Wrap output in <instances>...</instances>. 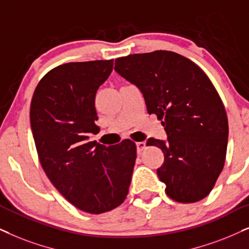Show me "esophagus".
<instances>
[{
    "label": "esophagus",
    "mask_w": 249,
    "mask_h": 249,
    "mask_svg": "<svg viewBox=\"0 0 249 249\" xmlns=\"http://www.w3.org/2000/svg\"><path fill=\"white\" fill-rule=\"evenodd\" d=\"M137 149H138L139 154H141V151L144 150V149H145V142L144 141L137 142Z\"/></svg>",
    "instance_id": "obj_1"
}]
</instances>
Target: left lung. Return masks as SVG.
<instances>
[{"label":"left lung","mask_w":249,"mask_h":249,"mask_svg":"<svg viewBox=\"0 0 249 249\" xmlns=\"http://www.w3.org/2000/svg\"><path fill=\"white\" fill-rule=\"evenodd\" d=\"M115 71L140 89L166 131V142L149 138L147 145L163 151L157 174L167 196L184 204L204 199L223 170L229 135L213 83L190 59L164 50L117 58Z\"/></svg>","instance_id":"left-lung-1"}]
</instances>
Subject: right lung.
Instances as JSON below:
<instances>
[{
	"instance_id": "1",
	"label": "right lung",
	"mask_w": 249,
	"mask_h": 249,
	"mask_svg": "<svg viewBox=\"0 0 249 249\" xmlns=\"http://www.w3.org/2000/svg\"><path fill=\"white\" fill-rule=\"evenodd\" d=\"M114 60L68 62L53 68L36 86L31 126L46 177L69 203L102 214L126 199L137 145L130 139L106 147L89 141L99 127L94 102Z\"/></svg>"
}]
</instances>
